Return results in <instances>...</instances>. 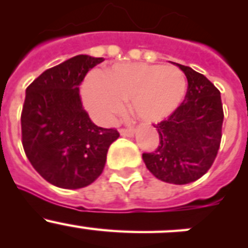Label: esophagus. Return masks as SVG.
<instances>
[{
  "label": "esophagus",
  "instance_id": "obj_1",
  "mask_svg": "<svg viewBox=\"0 0 248 248\" xmlns=\"http://www.w3.org/2000/svg\"><path fill=\"white\" fill-rule=\"evenodd\" d=\"M120 134H121L122 137H134V134H136V131L132 128H122L120 129Z\"/></svg>",
  "mask_w": 248,
  "mask_h": 248
}]
</instances>
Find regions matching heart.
<instances>
[{
  "label": "heart",
  "instance_id": "obj_1",
  "mask_svg": "<svg viewBox=\"0 0 248 248\" xmlns=\"http://www.w3.org/2000/svg\"><path fill=\"white\" fill-rule=\"evenodd\" d=\"M186 92V77L179 68L150 63L114 64L103 76L89 74L81 85L85 109L106 126L124 112L128 99L141 121H162L179 109Z\"/></svg>",
  "mask_w": 248,
  "mask_h": 248
}]
</instances>
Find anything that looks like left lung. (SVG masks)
<instances>
[{
  "instance_id": "left-lung-1",
  "label": "left lung",
  "mask_w": 248,
  "mask_h": 248,
  "mask_svg": "<svg viewBox=\"0 0 248 248\" xmlns=\"http://www.w3.org/2000/svg\"><path fill=\"white\" fill-rule=\"evenodd\" d=\"M188 81L186 98L166 121L156 124L159 145L142 159L158 180L186 185L201 179L216 158L222 138L223 108L215 85L191 67L174 63Z\"/></svg>"
}]
</instances>
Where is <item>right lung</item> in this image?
<instances>
[{
    "label": "right lung",
    "instance_id": "right-lung-1",
    "mask_svg": "<svg viewBox=\"0 0 248 248\" xmlns=\"http://www.w3.org/2000/svg\"><path fill=\"white\" fill-rule=\"evenodd\" d=\"M103 57L77 55L46 69L26 89L22 146L32 167L54 186L78 189L103 171L114 128L96 126L82 108L79 85Z\"/></svg>",
    "mask_w": 248,
    "mask_h": 248
}]
</instances>
